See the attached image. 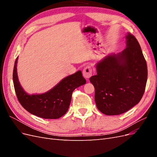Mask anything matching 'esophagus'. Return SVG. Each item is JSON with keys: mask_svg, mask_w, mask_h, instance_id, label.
Masks as SVG:
<instances>
[{"mask_svg": "<svg viewBox=\"0 0 157 157\" xmlns=\"http://www.w3.org/2000/svg\"><path fill=\"white\" fill-rule=\"evenodd\" d=\"M83 76L84 78H89L92 75V69L90 66H86L83 70Z\"/></svg>", "mask_w": 157, "mask_h": 157, "instance_id": "obj_1", "label": "esophagus"}]
</instances>
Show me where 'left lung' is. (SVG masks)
Returning a JSON list of instances; mask_svg holds the SVG:
<instances>
[{"label": "left lung", "instance_id": "obj_1", "mask_svg": "<svg viewBox=\"0 0 157 157\" xmlns=\"http://www.w3.org/2000/svg\"><path fill=\"white\" fill-rule=\"evenodd\" d=\"M126 39V48L98 61L97 75L90 78L95 88L97 108L106 115L130 110L140 101L145 92L146 61L136 37L128 33Z\"/></svg>", "mask_w": 157, "mask_h": 157}]
</instances>
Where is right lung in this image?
<instances>
[{
  "instance_id": "obj_1",
  "label": "right lung",
  "mask_w": 157,
  "mask_h": 157,
  "mask_svg": "<svg viewBox=\"0 0 157 157\" xmlns=\"http://www.w3.org/2000/svg\"><path fill=\"white\" fill-rule=\"evenodd\" d=\"M18 57L14 63L13 82L18 101L25 110L46 119H56L68 111L74 90L86 84L81 71L67 76L54 87L43 94H27L19 81L17 73Z\"/></svg>"
}]
</instances>
